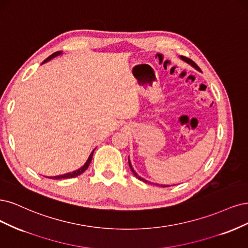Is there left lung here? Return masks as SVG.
Here are the masks:
<instances>
[{"label":"left lung","mask_w":248,"mask_h":248,"mask_svg":"<svg viewBox=\"0 0 248 248\" xmlns=\"http://www.w3.org/2000/svg\"><path fill=\"white\" fill-rule=\"evenodd\" d=\"M181 60H183V61H185V62H188L189 63V65H191V66H193L194 68H196V69H198L199 70V67L196 65V63L193 62V61H191V60H189V59H187V58H186V57H182V55H181ZM129 166H130V168H131V170H132V172H133V174L135 175V176L136 177H137V178H139L140 180H143V181H145V182H147L145 179H143V178H141L140 176H139V175L137 174V173H136L135 171H134V169H133V167H132V165H131V162H130V159H129ZM155 186H158V185H156V183H155ZM162 187H168V186H161Z\"/></svg>","instance_id":"left-lung-1"}]
</instances>
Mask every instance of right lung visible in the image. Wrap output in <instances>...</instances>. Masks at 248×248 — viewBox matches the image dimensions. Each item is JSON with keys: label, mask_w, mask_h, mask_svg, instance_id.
<instances>
[{"label": "right lung", "mask_w": 248, "mask_h": 248, "mask_svg": "<svg viewBox=\"0 0 248 248\" xmlns=\"http://www.w3.org/2000/svg\"><path fill=\"white\" fill-rule=\"evenodd\" d=\"M60 54H62V51H57V52H54V53H52L51 55H49L48 58H47L42 63H44V62H48V61H50L51 59H53V58H55V57H58V55H60ZM93 151H94V149L93 150V153L91 154V155L89 156V159H87L86 161V163L80 168V169H78V170H76V171H73V172H71V173H66V174H63V175H59V176H53V177H48V178H51V179H62V178H73V177H76V176H78V175H80V174H82L87 168H89V166H90V164H91V162H92V158H93Z\"/></svg>", "instance_id": "obj_1"}]
</instances>
